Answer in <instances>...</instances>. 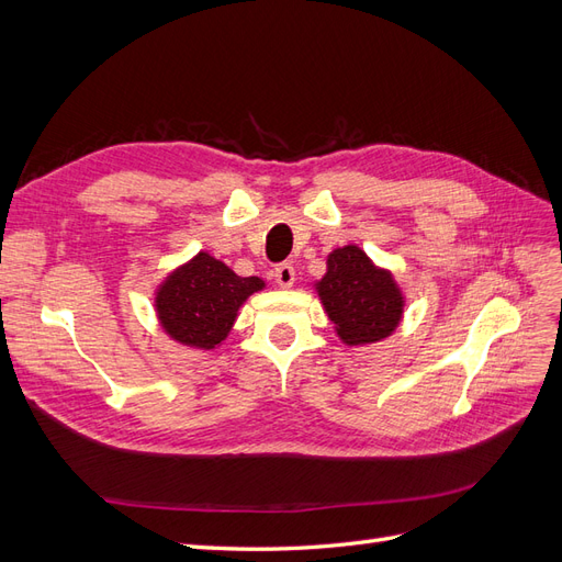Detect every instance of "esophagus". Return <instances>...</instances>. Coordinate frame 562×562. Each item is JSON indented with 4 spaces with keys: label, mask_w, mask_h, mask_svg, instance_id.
<instances>
[{
    "label": "esophagus",
    "mask_w": 562,
    "mask_h": 562,
    "mask_svg": "<svg viewBox=\"0 0 562 562\" xmlns=\"http://www.w3.org/2000/svg\"><path fill=\"white\" fill-rule=\"evenodd\" d=\"M274 279H277V283L281 288H291L295 283V269H293V265H288V262L279 265L274 269Z\"/></svg>",
    "instance_id": "esophagus-1"
}]
</instances>
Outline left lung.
I'll list each match as a JSON object with an SVG mask.
<instances>
[{"label":"left lung","instance_id":"8db88e82","mask_svg":"<svg viewBox=\"0 0 562 562\" xmlns=\"http://www.w3.org/2000/svg\"><path fill=\"white\" fill-rule=\"evenodd\" d=\"M314 291L347 347L382 342L403 321L405 295L398 281L356 244L328 255L326 274L314 281Z\"/></svg>","mask_w":562,"mask_h":562}]
</instances>
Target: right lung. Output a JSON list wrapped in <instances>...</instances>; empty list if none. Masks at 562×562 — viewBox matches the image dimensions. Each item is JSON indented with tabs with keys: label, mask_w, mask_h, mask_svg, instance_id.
<instances>
[{
	"label": "right lung",
	"mask_w": 562,
	"mask_h": 562,
	"mask_svg": "<svg viewBox=\"0 0 562 562\" xmlns=\"http://www.w3.org/2000/svg\"><path fill=\"white\" fill-rule=\"evenodd\" d=\"M265 285L260 277L234 274L211 252L199 250L157 285L159 326L178 345L211 351L225 342L244 302Z\"/></svg>",
	"instance_id": "obj_1"
}]
</instances>
